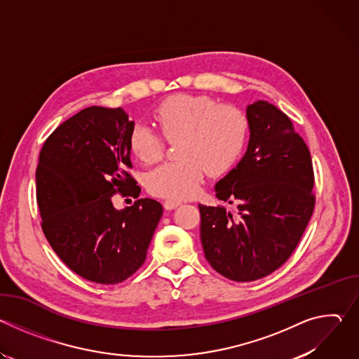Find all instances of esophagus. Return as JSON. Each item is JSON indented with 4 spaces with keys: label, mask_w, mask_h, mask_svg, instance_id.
Here are the masks:
<instances>
[{
    "label": "esophagus",
    "mask_w": 359,
    "mask_h": 359,
    "mask_svg": "<svg viewBox=\"0 0 359 359\" xmlns=\"http://www.w3.org/2000/svg\"><path fill=\"white\" fill-rule=\"evenodd\" d=\"M165 209L166 210H173V209H176L177 206H180L182 204V201L180 200H165Z\"/></svg>",
    "instance_id": "34e87169"
}]
</instances>
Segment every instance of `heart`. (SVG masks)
I'll use <instances>...</instances> for the list:
<instances>
[{"mask_svg":"<svg viewBox=\"0 0 359 359\" xmlns=\"http://www.w3.org/2000/svg\"><path fill=\"white\" fill-rule=\"evenodd\" d=\"M153 116L168 140H179L177 151L182 158L147 175L149 191L161 197L193 196L204 172H227L241 156L248 139L245 114L208 95H173L162 102ZM129 146L140 162L155 163L163 155L165 140L149 126L136 125Z\"/></svg>","mask_w":359,"mask_h":359,"instance_id":"b5f03b06","label":"heart"}]
</instances>
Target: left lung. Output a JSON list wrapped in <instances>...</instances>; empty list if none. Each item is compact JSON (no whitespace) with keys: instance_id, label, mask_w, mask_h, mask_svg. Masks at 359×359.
Returning <instances> with one entry per match:
<instances>
[{"instance_id":"8db88e82","label":"left lung","mask_w":359,"mask_h":359,"mask_svg":"<svg viewBox=\"0 0 359 359\" xmlns=\"http://www.w3.org/2000/svg\"><path fill=\"white\" fill-rule=\"evenodd\" d=\"M245 112L247 150L215 187L217 198L237 203V215L198 204L204 257L238 283L263 278L288 260L316 204L310 150L290 118L267 100Z\"/></svg>"}]
</instances>
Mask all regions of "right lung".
I'll return each mask as SVG.
<instances>
[{"instance_id":"right-lung-1","label":"right lung","mask_w":359,"mask_h":359,"mask_svg":"<svg viewBox=\"0 0 359 359\" xmlns=\"http://www.w3.org/2000/svg\"><path fill=\"white\" fill-rule=\"evenodd\" d=\"M133 128L122 108L90 107L60 125L39 153L42 231L74 273L97 284L122 283L140 269L163 213L153 198L121 210L112 203L116 193H140L126 172Z\"/></svg>"}]
</instances>
